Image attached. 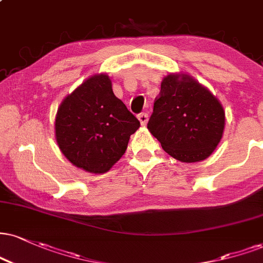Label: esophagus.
I'll list each match as a JSON object with an SVG mask.
<instances>
[{
  "label": "esophagus",
  "instance_id": "obj_1",
  "mask_svg": "<svg viewBox=\"0 0 263 263\" xmlns=\"http://www.w3.org/2000/svg\"><path fill=\"white\" fill-rule=\"evenodd\" d=\"M138 118V120H140V122H141V125L142 126H145L147 125V122H148V115L145 112H141L140 115L137 116Z\"/></svg>",
  "mask_w": 263,
  "mask_h": 263
}]
</instances>
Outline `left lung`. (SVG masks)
I'll return each instance as SVG.
<instances>
[{"mask_svg": "<svg viewBox=\"0 0 263 263\" xmlns=\"http://www.w3.org/2000/svg\"><path fill=\"white\" fill-rule=\"evenodd\" d=\"M224 126L220 101L192 76L163 78L147 127L169 156L182 163L207 159L222 140Z\"/></svg>", "mask_w": 263, "mask_h": 263, "instance_id": "left-lung-1", "label": "left lung"}]
</instances>
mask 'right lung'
<instances>
[{"instance_id": "add662e5", "label": "right lung", "mask_w": 263, "mask_h": 263, "mask_svg": "<svg viewBox=\"0 0 263 263\" xmlns=\"http://www.w3.org/2000/svg\"><path fill=\"white\" fill-rule=\"evenodd\" d=\"M140 121L112 91L106 73L93 74L60 104L55 137L74 166L104 174L123 156Z\"/></svg>"}]
</instances>
